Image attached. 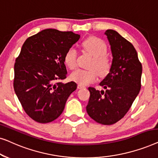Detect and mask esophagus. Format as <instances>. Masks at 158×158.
I'll use <instances>...</instances> for the list:
<instances>
[{"label": "esophagus", "mask_w": 158, "mask_h": 158, "mask_svg": "<svg viewBox=\"0 0 158 158\" xmlns=\"http://www.w3.org/2000/svg\"><path fill=\"white\" fill-rule=\"evenodd\" d=\"M85 88V86L82 85L81 84H78V85H77V88H78V89H81V88Z\"/></svg>", "instance_id": "esophagus-1"}]
</instances>
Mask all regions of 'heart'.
<instances>
[{"instance_id":"1","label":"heart","mask_w":158,"mask_h":158,"mask_svg":"<svg viewBox=\"0 0 158 158\" xmlns=\"http://www.w3.org/2000/svg\"><path fill=\"white\" fill-rule=\"evenodd\" d=\"M82 46L85 50L92 55L93 58L90 62V68L88 70L77 69L72 73L71 80L81 85H88L96 81L98 77V72L101 75H104L109 72L110 64L108 59L107 47L103 40L97 37H89L84 40ZM77 50L74 47H70L66 52L64 57V63L69 68L73 70L77 65ZM96 68L97 71L94 68Z\"/></svg>"}]
</instances>
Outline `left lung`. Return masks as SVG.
<instances>
[{"label": "left lung", "mask_w": 158, "mask_h": 158, "mask_svg": "<svg viewBox=\"0 0 158 158\" xmlns=\"http://www.w3.org/2000/svg\"><path fill=\"white\" fill-rule=\"evenodd\" d=\"M104 34L111 46L112 63L109 73L99 85L101 90L89 87L90 96L86 111L99 124L111 125L124 117L141 88L142 64L135 47L117 31Z\"/></svg>", "instance_id": "1"}]
</instances>
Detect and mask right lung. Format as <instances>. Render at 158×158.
<instances>
[{
    "label": "right lung",
    "instance_id": "right-lung-1",
    "mask_svg": "<svg viewBox=\"0 0 158 158\" xmlns=\"http://www.w3.org/2000/svg\"><path fill=\"white\" fill-rule=\"evenodd\" d=\"M81 35L57 29L42 30L23 43L14 64V88L26 113L39 123L59 117L77 84L66 78L64 57Z\"/></svg>",
    "mask_w": 158,
    "mask_h": 158
}]
</instances>
